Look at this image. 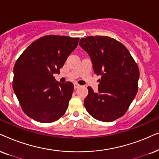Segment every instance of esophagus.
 Instances as JSON below:
<instances>
[{"mask_svg": "<svg viewBox=\"0 0 159 159\" xmlns=\"http://www.w3.org/2000/svg\"><path fill=\"white\" fill-rule=\"evenodd\" d=\"M78 87H80L79 84H76V83L74 84V88H75V89H78Z\"/></svg>", "mask_w": 159, "mask_h": 159, "instance_id": "34e87169", "label": "esophagus"}]
</instances>
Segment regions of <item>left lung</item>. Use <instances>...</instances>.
I'll return each instance as SVG.
<instances>
[{"instance_id":"obj_1","label":"left lung","mask_w":159,"mask_h":159,"mask_svg":"<svg viewBox=\"0 0 159 159\" xmlns=\"http://www.w3.org/2000/svg\"><path fill=\"white\" fill-rule=\"evenodd\" d=\"M79 45L89 54L94 73L101 76L97 92L87 87L89 93L84 99L86 111L102 122L121 117L137 93V65L127 48L112 38H82Z\"/></svg>"}]
</instances>
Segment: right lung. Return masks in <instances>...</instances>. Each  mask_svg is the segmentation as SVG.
Masks as SVG:
<instances>
[{"mask_svg":"<svg viewBox=\"0 0 159 159\" xmlns=\"http://www.w3.org/2000/svg\"><path fill=\"white\" fill-rule=\"evenodd\" d=\"M79 38L48 35L28 47L14 67L13 89L26 115L39 122H52L66 112L73 92L71 82L56 81Z\"/></svg>","mask_w":159,"mask_h":159,"instance_id":"1","label":"right lung"}]
</instances>
